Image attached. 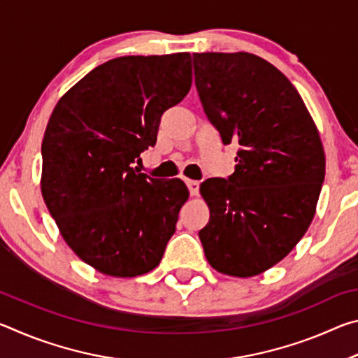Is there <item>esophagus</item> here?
Returning a JSON list of instances; mask_svg holds the SVG:
<instances>
[{
	"label": "esophagus",
	"mask_w": 358,
	"mask_h": 358,
	"mask_svg": "<svg viewBox=\"0 0 358 358\" xmlns=\"http://www.w3.org/2000/svg\"><path fill=\"white\" fill-rule=\"evenodd\" d=\"M186 186H187V189H189V194L192 197H196V196H199V187H201V185L197 183V181H192V180H187L186 181Z\"/></svg>",
	"instance_id": "34e87169"
}]
</instances>
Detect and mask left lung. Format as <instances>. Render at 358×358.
Here are the masks:
<instances>
[{
  "instance_id": "left-lung-1",
  "label": "left lung",
  "mask_w": 358,
  "mask_h": 358,
  "mask_svg": "<svg viewBox=\"0 0 358 358\" xmlns=\"http://www.w3.org/2000/svg\"><path fill=\"white\" fill-rule=\"evenodd\" d=\"M199 98L222 142L237 143L235 172L208 178L205 257L220 273L250 278L282 260L316 215L325 177L317 126L289 78L248 52L192 53Z\"/></svg>"
}]
</instances>
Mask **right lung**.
Instances as JSON below:
<instances>
[{"label": "right lung", "instance_id": "1", "mask_svg": "<svg viewBox=\"0 0 358 358\" xmlns=\"http://www.w3.org/2000/svg\"><path fill=\"white\" fill-rule=\"evenodd\" d=\"M191 83L186 52L121 57L85 76L53 108L42 141V197L68 246L102 275H145L164 256L189 191L180 178H150L132 164Z\"/></svg>", "mask_w": 358, "mask_h": 358}]
</instances>
